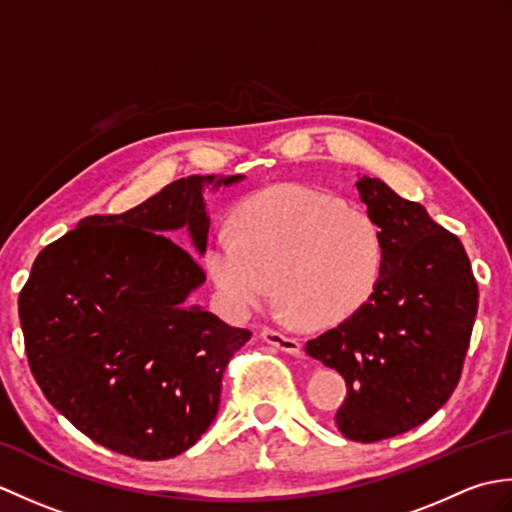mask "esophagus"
<instances>
[{"mask_svg":"<svg viewBox=\"0 0 512 512\" xmlns=\"http://www.w3.org/2000/svg\"><path fill=\"white\" fill-rule=\"evenodd\" d=\"M262 339L268 345H273V347H277V350L286 352V354H301V343H299V339H295V336H288L284 332L264 328L262 330Z\"/></svg>","mask_w":512,"mask_h":512,"instance_id":"34e87169","label":"esophagus"}]
</instances>
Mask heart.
<instances>
[{"label": "heart", "instance_id": "1", "mask_svg": "<svg viewBox=\"0 0 512 512\" xmlns=\"http://www.w3.org/2000/svg\"><path fill=\"white\" fill-rule=\"evenodd\" d=\"M204 259L233 312L257 310L277 286L284 317L332 328L372 299L385 244L367 213L336 195L284 184L239 206L233 233L213 235Z\"/></svg>", "mask_w": 512, "mask_h": 512}]
</instances>
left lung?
Returning a JSON list of instances; mask_svg holds the SVG:
<instances>
[{
  "label": "left lung",
  "instance_id": "8db88e82",
  "mask_svg": "<svg viewBox=\"0 0 512 512\" xmlns=\"http://www.w3.org/2000/svg\"><path fill=\"white\" fill-rule=\"evenodd\" d=\"M356 189L383 235V277L354 317L308 341L306 352L345 378L336 429L378 442L429 420L453 394L477 284L460 239L422 204L402 200L380 178L358 176Z\"/></svg>",
  "mask_w": 512,
  "mask_h": 512
}]
</instances>
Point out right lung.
Wrapping results in <instances>:
<instances>
[{
	"label": "right lung",
	"mask_w": 512,
	"mask_h": 512,
	"mask_svg": "<svg viewBox=\"0 0 512 512\" xmlns=\"http://www.w3.org/2000/svg\"><path fill=\"white\" fill-rule=\"evenodd\" d=\"M244 176H189L121 215H90L37 255L19 295L26 354L50 405L103 447L169 460L217 416L224 369L250 332L187 306L206 275L204 189Z\"/></svg>",
	"instance_id": "1"
}]
</instances>
